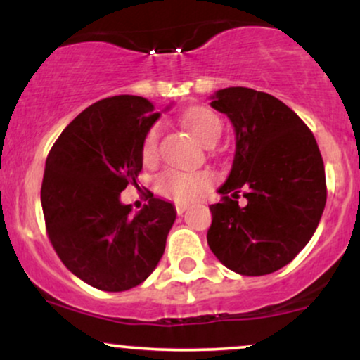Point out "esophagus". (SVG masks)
<instances>
[{"label":"esophagus","mask_w":360,"mask_h":360,"mask_svg":"<svg viewBox=\"0 0 360 360\" xmlns=\"http://www.w3.org/2000/svg\"><path fill=\"white\" fill-rule=\"evenodd\" d=\"M188 210V205H176V213L183 214Z\"/></svg>","instance_id":"obj_1"}]
</instances>
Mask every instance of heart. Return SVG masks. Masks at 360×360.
I'll use <instances>...</instances> for the list:
<instances>
[{
	"label": "heart",
	"mask_w": 360,
	"mask_h": 360,
	"mask_svg": "<svg viewBox=\"0 0 360 360\" xmlns=\"http://www.w3.org/2000/svg\"><path fill=\"white\" fill-rule=\"evenodd\" d=\"M183 123L205 146H214L223 134V123L217 113L203 106L184 111ZM159 125L150 127L142 140V160L154 164L159 155ZM212 183V176L205 171H179L166 169L155 177V191L176 203H189Z\"/></svg>",
	"instance_id": "heart-1"
}]
</instances>
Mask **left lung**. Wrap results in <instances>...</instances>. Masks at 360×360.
Listing matches in <instances>:
<instances>
[{
  "mask_svg": "<svg viewBox=\"0 0 360 360\" xmlns=\"http://www.w3.org/2000/svg\"><path fill=\"white\" fill-rule=\"evenodd\" d=\"M212 106L232 120L235 159L210 206L208 245L242 276L291 262L315 233L326 203L325 166L311 130L289 106L250 88L217 91ZM248 200L238 205L240 193Z\"/></svg>",
  "mask_w": 360,
  "mask_h": 360,
  "instance_id": "obj_1",
  "label": "left lung"
}]
</instances>
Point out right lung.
Returning <instances> with one entry per match:
<instances>
[{
  "label": "right lung",
  "instance_id": "right-lung-1",
  "mask_svg": "<svg viewBox=\"0 0 360 360\" xmlns=\"http://www.w3.org/2000/svg\"><path fill=\"white\" fill-rule=\"evenodd\" d=\"M154 110L131 94L96 101L64 128L45 160L40 200L49 240L74 276L101 291L143 283L176 220L174 206L154 194L137 214L120 203V193L137 184L142 140L159 118Z\"/></svg>",
  "mask_w": 360,
  "mask_h": 360
}]
</instances>
